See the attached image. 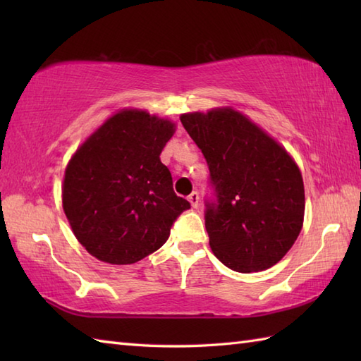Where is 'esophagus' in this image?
<instances>
[{
  "mask_svg": "<svg viewBox=\"0 0 361 361\" xmlns=\"http://www.w3.org/2000/svg\"><path fill=\"white\" fill-rule=\"evenodd\" d=\"M188 200L190 202V204H192V208H198V202H200V195H198V192H192L189 197Z\"/></svg>",
  "mask_w": 361,
  "mask_h": 361,
  "instance_id": "obj_1",
  "label": "esophagus"
}]
</instances>
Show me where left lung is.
<instances>
[{"mask_svg":"<svg viewBox=\"0 0 361 361\" xmlns=\"http://www.w3.org/2000/svg\"><path fill=\"white\" fill-rule=\"evenodd\" d=\"M180 119L208 163L212 198L204 200V225L214 255L239 273L278 264L304 220V183L295 161L231 109Z\"/></svg>","mask_w":361,"mask_h":361,"instance_id":"1","label":"left lung"}]
</instances>
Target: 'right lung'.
Segmentation results:
<instances>
[{
  "label": "right lung",
  "instance_id": "add662e5",
  "mask_svg": "<svg viewBox=\"0 0 361 361\" xmlns=\"http://www.w3.org/2000/svg\"><path fill=\"white\" fill-rule=\"evenodd\" d=\"M173 132L171 121L122 110L75 152L65 172L63 209L90 255L135 264L163 247L190 208L159 159Z\"/></svg>",
  "mask_w": 361,
  "mask_h": 361
}]
</instances>
